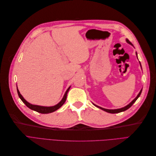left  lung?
Returning a JSON list of instances; mask_svg holds the SVG:
<instances>
[{
	"instance_id": "1",
	"label": "left lung",
	"mask_w": 156,
	"mask_h": 156,
	"mask_svg": "<svg viewBox=\"0 0 156 156\" xmlns=\"http://www.w3.org/2000/svg\"><path fill=\"white\" fill-rule=\"evenodd\" d=\"M126 41H127V42L128 44H131V45H132L131 44V42L128 40H126ZM136 56H137V54H136ZM140 66H141V65H140ZM142 90L143 89H141L140 90V92L139 93V94L137 95V96H136L134 100L132 101L129 104H128L127 105V106H126V107H123V108H118V109H106V108H102V107H99V106H97V105H96L95 104H93L95 105L96 107H98V108H101V109H102V110H103V111H106V112H109V113H112V114H115V113H119V112H122V111H126L127 109H128L129 108H130L131 106H132V105L133 104V103L136 101V100H137L138 99V98L140 96V94H141V92H142Z\"/></svg>"
}]
</instances>
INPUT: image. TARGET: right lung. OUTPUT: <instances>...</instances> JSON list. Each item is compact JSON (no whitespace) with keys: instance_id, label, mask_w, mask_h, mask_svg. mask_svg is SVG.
Listing matches in <instances>:
<instances>
[{"instance_id":"1","label":"right lung","mask_w":156,"mask_h":156,"mask_svg":"<svg viewBox=\"0 0 156 156\" xmlns=\"http://www.w3.org/2000/svg\"><path fill=\"white\" fill-rule=\"evenodd\" d=\"M70 88V87L68 88V90H66V92H65L64 94V96L62 98V100H61L58 104H56V105L55 106H53V107H43V106H39V105H32L30 104V103H29V102H27L24 98H23V97L21 96V94H20V91H19V90L17 89V93H18V95H19V97L20 98V99L21 100V101L25 103V104L29 107V108H30V109L33 110V111H35L37 112H40V113H41V114H48V113H51V112H53L55 111H56L57 109H58V108L60 107H61L62 106V105L64 103V102L66 101V98H67V94L69 91V90Z\"/></svg>"}]
</instances>
